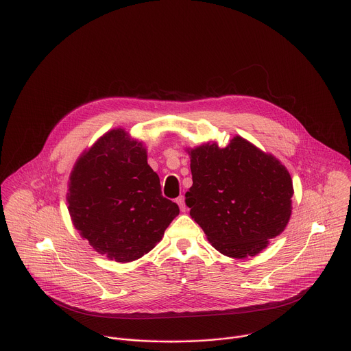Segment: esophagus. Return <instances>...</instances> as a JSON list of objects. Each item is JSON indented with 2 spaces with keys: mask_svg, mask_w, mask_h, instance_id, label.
Wrapping results in <instances>:
<instances>
[{
  "mask_svg": "<svg viewBox=\"0 0 351 351\" xmlns=\"http://www.w3.org/2000/svg\"><path fill=\"white\" fill-rule=\"evenodd\" d=\"M177 204L180 206V210L181 211H186V206H185V199L182 197V196H180V197H177Z\"/></svg>",
  "mask_w": 351,
  "mask_h": 351,
  "instance_id": "obj_1",
  "label": "esophagus"
}]
</instances>
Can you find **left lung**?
Returning <instances> with one entry per match:
<instances>
[{"instance_id":"8db88e82","label":"left lung","mask_w":351,"mask_h":351,"mask_svg":"<svg viewBox=\"0 0 351 351\" xmlns=\"http://www.w3.org/2000/svg\"><path fill=\"white\" fill-rule=\"evenodd\" d=\"M186 151L193 184L185 203L192 219L221 254L237 259L259 254L292 213L285 166L240 136L223 148L214 141Z\"/></svg>"}]
</instances>
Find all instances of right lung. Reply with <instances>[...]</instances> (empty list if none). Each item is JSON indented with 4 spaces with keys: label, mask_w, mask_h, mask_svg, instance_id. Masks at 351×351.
<instances>
[{
    "label": "right lung",
    "mask_w": 351,
    "mask_h": 351,
    "mask_svg": "<svg viewBox=\"0 0 351 351\" xmlns=\"http://www.w3.org/2000/svg\"><path fill=\"white\" fill-rule=\"evenodd\" d=\"M67 203L81 237L122 263L148 254L180 214L178 206L162 196L143 141L121 128L103 134L78 158Z\"/></svg>",
    "instance_id": "right-lung-1"
}]
</instances>
